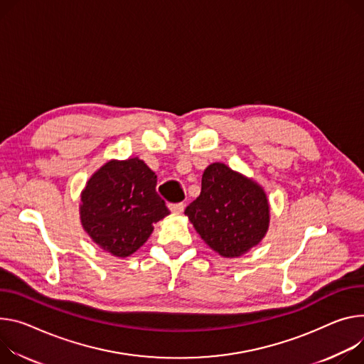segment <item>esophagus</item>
<instances>
[{
  "instance_id": "esophagus-1",
  "label": "esophagus",
  "mask_w": 364,
  "mask_h": 364,
  "mask_svg": "<svg viewBox=\"0 0 364 364\" xmlns=\"http://www.w3.org/2000/svg\"><path fill=\"white\" fill-rule=\"evenodd\" d=\"M168 208H170L171 213H174V215H181V213L184 212L186 205H184V203H173V205H170Z\"/></svg>"
}]
</instances>
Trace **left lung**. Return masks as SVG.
<instances>
[{"instance_id": "left-lung-1", "label": "left lung", "mask_w": 364, "mask_h": 364, "mask_svg": "<svg viewBox=\"0 0 364 364\" xmlns=\"http://www.w3.org/2000/svg\"><path fill=\"white\" fill-rule=\"evenodd\" d=\"M184 213L200 238L225 258L248 252L270 226L266 191L223 162H213L205 170L202 191Z\"/></svg>"}]
</instances>
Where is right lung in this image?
Listing matches in <instances>:
<instances>
[{"label": "right lung", "instance_id": "add662e5", "mask_svg": "<svg viewBox=\"0 0 364 364\" xmlns=\"http://www.w3.org/2000/svg\"><path fill=\"white\" fill-rule=\"evenodd\" d=\"M155 187V173L138 156L103 164L81 191L80 219L92 242L119 258L136 252L170 215Z\"/></svg>", "mask_w": 364, "mask_h": 364}]
</instances>
